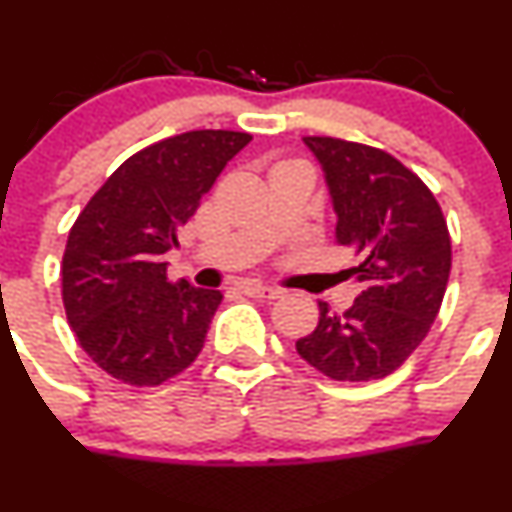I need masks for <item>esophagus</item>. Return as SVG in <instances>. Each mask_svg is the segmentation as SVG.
I'll return each mask as SVG.
<instances>
[{
    "mask_svg": "<svg viewBox=\"0 0 512 512\" xmlns=\"http://www.w3.org/2000/svg\"><path fill=\"white\" fill-rule=\"evenodd\" d=\"M241 291L251 298H268V301H273V298H278L283 293L281 288L263 286V283H244V286H241Z\"/></svg>",
    "mask_w": 512,
    "mask_h": 512,
    "instance_id": "obj_1",
    "label": "esophagus"
}]
</instances>
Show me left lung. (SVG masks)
Here are the masks:
<instances>
[{
  "label": "left lung",
  "mask_w": 512,
  "mask_h": 512,
  "mask_svg": "<svg viewBox=\"0 0 512 512\" xmlns=\"http://www.w3.org/2000/svg\"><path fill=\"white\" fill-rule=\"evenodd\" d=\"M321 164L336 211V244L356 251L361 293L333 313L318 301V326L296 351L333 381L366 383L403 366L428 336L450 276V234L433 191L383 149L303 136Z\"/></svg>",
  "instance_id": "left-lung-1"
}]
</instances>
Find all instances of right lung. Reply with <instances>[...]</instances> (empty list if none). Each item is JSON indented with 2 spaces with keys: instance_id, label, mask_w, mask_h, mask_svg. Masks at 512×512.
Masks as SVG:
<instances>
[{
  "instance_id": "obj_1",
  "label": "right lung",
  "mask_w": 512,
  "mask_h": 512,
  "mask_svg": "<svg viewBox=\"0 0 512 512\" xmlns=\"http://www.w3.org/2000/svg\"><path fill=\"white\" fill-rule=\"evenodd\" d=\"M246 131L201 129L136 151L69 231L62 298L91 361L129 386H159L196 361L221 291L169 283L166 251L196 214Z\"/></svg>"
}]
</instances>
